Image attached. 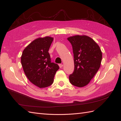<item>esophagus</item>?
Masks as SVG:
<instances>
[{
  "label": "esophagus",
  "mask_w": 121,
  "mask_h": 121,
  "mask_svg": "<svg viewBox=\"0 0 121 121\" xmlns=\"http://www.w3.org/2000/svg\"><path fill=\"white\" fill-rule=\"evenodd\" d=\"M59 67H60V68H62L63 66V65H62V64H59Z\"/></svg>",
  "instance_id": "obj_1"
}]
</instances>
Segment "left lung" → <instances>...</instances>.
Wrapping results in <instances>:
<instances>
[{"label":"left lung","instance_id":"1","mask_svg":"<svg viewBox=\"0 0 121 121\" xmlns=\"http://www.w3.org/2000/svg\"><path fill=\"white\" fill-rule=\"evenodd\" d=\"M67 39L72 46L74 62V70L69 76V80L74 86L84 87L100 68L101 50L91 38L86 35H75Z\"/></svg>","mask_w":121,"mask_h":121}]
</instances>
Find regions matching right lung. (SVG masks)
Masks as SVG:
<instances>
[{
  "label": "right lung",
  "mask_w": 121,
  "mask_h": 121,
  "mask_svg": "<svg viewBox=\"0 0 121 121\" xmlns=\"http://www.w3.org/2000/svg\"><path fill=\"white\" fill-rule=\"evenodd\" d=\"M53 38L39 37L30 43L23 51L21 62L29 81L39 88H45L53 83L57 64L51 62L49 49Z\"/></svg>",
  "instance_id": "add662e5"
}]
</instances>
